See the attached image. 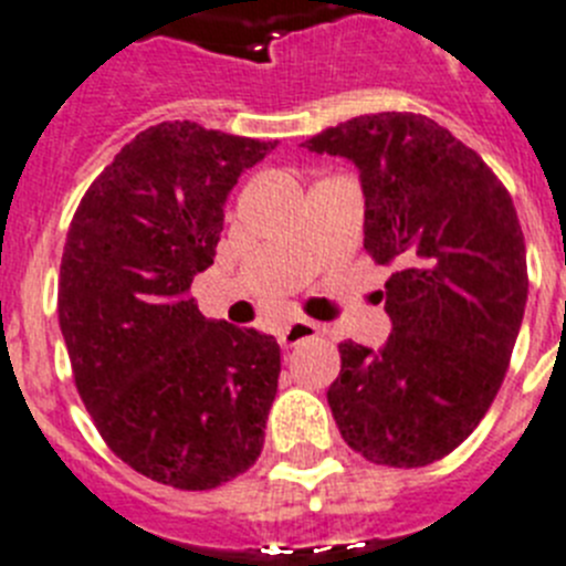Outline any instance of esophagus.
Returning a JSON list of instances; mask_svg holds the SVG:
<instances>
[{
	"label": "esophagus",
	"instance_id": "obj_1",
	"mask_svg": "<svg viewBox=\"0 0 566 566\" xmlns=\"http://www.w3.org/2000/svg\"><path fill=\"white\" fill-rule=\"evenodd\" d=\"M318 335H321V327L315 324V321L298 318L279 333V340H282V346H295V344H302V340L318 338Z\"/></svg>",
	"mask_w": 566,
	"mask_h": 566
}]
</instances>
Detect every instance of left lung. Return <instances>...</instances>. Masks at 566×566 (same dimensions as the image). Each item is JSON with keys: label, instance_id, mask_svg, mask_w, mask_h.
Instances as JSON below:
<instances>
[{"label": "left lung", "instance_id": "8db88e82", "mask_svg": "<svg viewBox=\"0 0 566 566\" xmlns=\"http://www.w3.org/2000/svg\"><path fill=\"white\" fill-rule=\"evenodd\" d=\"M353 160L364 248L395 264L391 335L344 340L327 400L353 451L422 468L468 440L505 380L527 302V256L507 188L473 149L415 112H378L304 140Z\"/></svg>", "mask_w": 566, "mask_h": 566}]
</instances>
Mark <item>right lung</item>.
Returning <instances> with one entry per match:
<instances>
[{
	"mask_svg": "<svg viewBox=\"0 0 566 566\" xmlns=\"http://www.w3.org/2000/svg\"><path fill=\"white\" fill-rule=\"evenodd\" d=\"M271 149L191 120L149 126L70 222L59 324L75 389L112 454L160 485L211 491L262 454L276 338L206 318L188 290L239 175Z\"/></svg>",
	"mask_w": 566,
	"mask_h": 566,
	"instance_id": "add662e5",
	"label": "right lung"
}]
</instances>
